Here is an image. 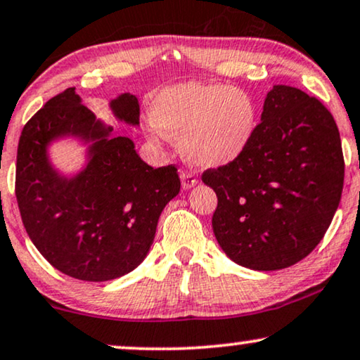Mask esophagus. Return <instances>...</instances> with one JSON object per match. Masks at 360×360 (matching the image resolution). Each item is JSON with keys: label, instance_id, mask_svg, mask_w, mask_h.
Segmentation results:
<instances>
[{"label": "esophagus", "instance_id": "1", "mask_svg": "<svg viewBox=\"0 0 360 360\" xmlns=\"http://www.w3.org/2000/svg\"><path fill=\"white\" fill-rule=\"evenodd\" d=\"M181 184H183L184 191H188V189L194 188V186L198 184V179H195V176L193 174V172L183 171V172H181Z\"/></svg>", "mask_w": 360, "mask_h": 360}]
</instances>
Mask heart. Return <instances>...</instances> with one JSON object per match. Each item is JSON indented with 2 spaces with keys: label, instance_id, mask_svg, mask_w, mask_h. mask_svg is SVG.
<instances>
[{
  "label": "heart",
  "instance_id": "b5f03b06",
  "mask_svg": "<svg viewBox=\"0 0 360 360\" xmlns=\"http://www.w3.org/2000/svg\"><path fill=\"white\" fill-rule=\"evenodd\" d=\"M146 135L160 143L181 140L189 162L215 169L237 161L255 136L257 103L243 89L183 82L162 89L151 102Z\"/></svg>",
  "mask_w": 360,
  "mask_h": 360
}]
</instances>
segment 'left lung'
Listing matches in <instances>:
<instances>
[{"mask_svg":"<svg viewBox=\"0 0 360 360\" xmlns=\"http://www.w3.org/2000/svg\"><path fill=\"white\" fill-rule=\"evenodd\" d=\"M202 181L217 194L212 229L225 255L257 271L288 268L323 240L341 200L338 124L318 98L275 85L247 151Z\"/></svg>","mask_w":360,"mask_h":360,"instance_id":"obj_1","label":"left lung"}]
</instances>
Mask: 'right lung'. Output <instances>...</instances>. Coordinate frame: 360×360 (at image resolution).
<instances>
[{
	"label": "right lung",
	"mask_w": 360,
	"mask_h": 360,
	"mask_svg": "<svg viewBox=\"0 0 360 360\" xmlns=\"http://www.w3.org/2000/svg\"><path fill=\"white\" fill-rule=\"evenodd\" d=\"M110 110L118 122L140 124L135 95H118ZM112 131L72 87L51 98L19 138L16 199L24 229L52 266L77 280L108 281L135 270L162 209L181 189L174 166L151 167L133 140ZM67 137L86 146L74 175L57 170L49 155L52 142Z\"/></svg>",
	"instance_id": "obj_1"
}]
</instances>
